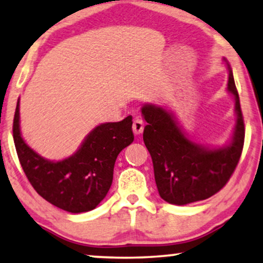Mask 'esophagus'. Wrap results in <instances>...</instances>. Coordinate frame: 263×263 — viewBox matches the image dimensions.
Here are the masks:
<instances>
[{
  "mask_svg": "<svg viewBox=\"0 0 263 263\" xmlns=\"http://www.w3.org/2000/svg\"><path fill=\"white\" fill-rule=\"evenodd\" d=\"M133 132H134L135 135H140L143 132V122L141 118L136 117L134 121H133Z\"/></svg>",
  "mask_w": 263,
  "mask_h": 263,
  "instance_id": "34e87169",
  "label": "esophagus"
}]
</instances>
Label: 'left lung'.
Listing matches in <instances>:
<instances>
[{
    "instance_id": "obj_1",
    "label": "left lung",
    "mask_w": 263,
    "mask_h": 263,
    "mask_svg": "<svg viewBox=\"0 0 263 263\" xmlns=\"http://www.w3.org/2000/svg\"><path fill=\"white\" fill-rule=\"evenodd\" d=\"M228 91L235 98L237 121L231 142L211 148L186 138L175 116L164 107L145 104L142 115L148 124L143 142L152 157L154 178L163 200L188 204L213 196L229 182L238 164L244 145V121L233 74L230 66Z\"/></svg>"
}]
</instances>
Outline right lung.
<instances>
[{"label":"right lung","mask_w":263,"mask_h":263,"mask_svg":"<svg viewBox=\"0 0 263 263\" xmlns=\"http://www.w3.org/2000/svg\"><path fill=\"white\" fill-rule=\"evenodd\" d=\"M133 118L96 127L78 152L67 159L50 161L35 153L20 133L17 100L13 138L17 157L35 192L53 206L70 213L95 210L109 192L117 156L134 141Z\"/></svg>","instance_id":"add662e5"}]
</instances>
